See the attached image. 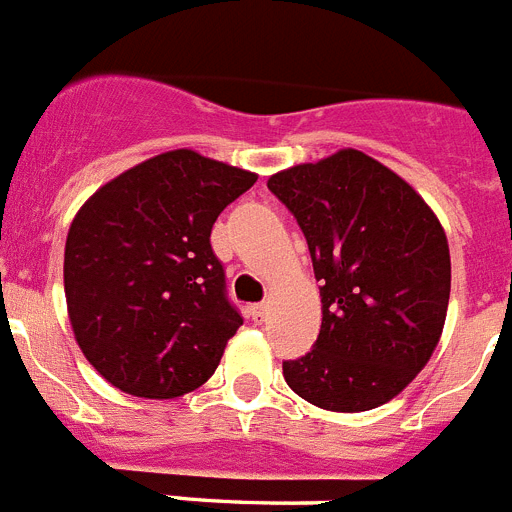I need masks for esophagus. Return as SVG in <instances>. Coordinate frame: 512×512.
I'll return each mask as SVG.
<instances>
[{"mask_svg": "<svg viewBox=\"0 0 512 512\" xmlns=\"http://www.w3.org/2000/svg\"><path fill=\"white\" fill-rule=\"evenodd\" d=\"M250 317L255 319L257 324H262V322H265V319H268V306H265V304L250 306Z\"/></svg>", "mask_w": 512, "mask_h": 512, "instance_id": "34e87169", "label": "esophagus"}]
</instances>
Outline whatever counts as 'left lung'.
Instances as JSON below:
<instances>
[{"mask_svg":"<svg viewBox=\"0 0 512 512\" xmlns=\"http://www.w3.org/2000/svg\"><path fill=\"white\" fill-rule=\"evenodd\" d=\"M309 244L322 296L311 353L283 363L301 399L366 412L394 399L430 361L451 296L448 239L433 208L358 149L268 177Z\"/></svg>","mask_w":512,"mask_h":512,"instance_id":"left-lung-1","label":"left lung"}]
</instances>
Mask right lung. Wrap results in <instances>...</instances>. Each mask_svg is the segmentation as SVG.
Instances as JSON below:
<instances>
[{"label": "right lung", "mask_w": 512, "mask_h": 512, "mask_svg": "<svg viewBox=\"0 0 512 512\" xmlns=\"http://www.w3.org/2000/svg\"><path fill=\"white\" fill-rule=\"evenodd\" d=\"M255 180L172 149L105 182L79 208L66 234V309L79 350L115 389L175 399L211 379L242 324L211 229Z\"/></svg>", "instance_id": "add662e5"}]
</instances>
